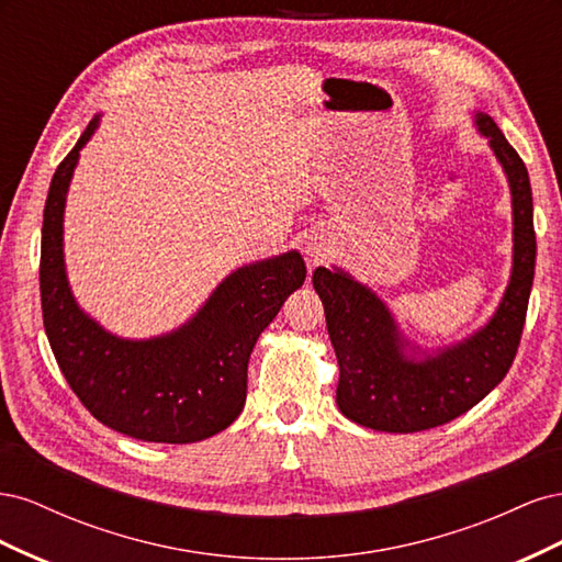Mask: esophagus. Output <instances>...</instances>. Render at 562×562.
I'll list each match as a JSON object with an SVG mask.
<instances>
[{
  "instance_id": "1",
  "label": "esophagus",
  "mask_w": 562,
  "mask_h": 562,
  "mask_svg": "<svg viewBox=\"0 0 562 562\" xmlns=\"http://www.w3.org/2000/svg\"><path fill=\"white\" fill-rule=\"evenodd\" d=\"M304 252H307V258L312 262H316L318 258H323V252H326V248H323V244H318V241H307V244H304Z\"/></svg>"
}]
</instances>
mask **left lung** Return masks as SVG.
<instances>
[{
	"instance_id": "1",
	"label": "left lung",
	"mask_w": 562,
	"mask_h": 562,
	"mask_svg": "<svg viewBox=\"0 0 562 562\" xmlns=\"http://www.w3.org/2000/svg\"><path fill=\"white\" fill-rule=\"evenodd\" d=\"M471 119L506 176L514 225L512 274L481 328L450 345L424 347L368 283L337 265L314 269L339 363L337 407L366 429L415 434L464 415L504 380L518 351L537 258L530 178L492 116L475 110Z\"/></svg>"
}]
</instances>
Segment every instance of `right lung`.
<instances>
[{
  "label": "right lung",
  "mask_w": 562,
  "mask_h": 562,
  "mask_svg": "<svg viewBox=\"0 0 562 562\" xmlns=\"http://www.w3.org/2000/svg\"><path fill=\"white\" fill-rule=\"evenodd\" d=\"M95 114L48 187L40 291L48 345L67 384L105 427L147 443H199L241 415L250 351L288 295L307 279L302 255L285 250L236 267L178 328L122 337L79 307L65 267V206Z\"/></svg>",
  "instance_id": "obj_1"
}]
</instances>
